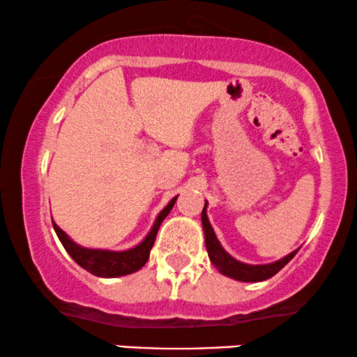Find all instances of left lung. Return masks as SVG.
Segmentation results:
<instances>
[{
  "label": "left lung",
  "mask_w": 357,
  "mask_h": 357,
  "mask_svg": "<svg viewBox=\"0 0 357 357\" xmlns=\"http://www.w3.org/2000/svg\"><path fill=\"white\" fill-rule=\"evenodd\" d=\"M206 207H207V201L201 214L202 231H204V237H206V249H207V254H209L212 265H214L220 273L225 275V277L238 280V282H264V280H267L270 277H273L275 273H278L280 270L285 267L288 261L296 255V252H298V250H293L291 254L283 257V259L267 265L242 264V261L236 260L234 257L229 255L227 252L222 249V245H220L218 237H215V232L214 229H212L209 219H207Z\"/></svg>",
  "instance_id": "obj_1"
}]
</instances>
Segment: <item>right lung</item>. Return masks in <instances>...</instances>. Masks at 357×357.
Instances as JSON below:
<instances>
[{
  "instance_id": "right-lung-1",
  "label": "right lung",
  "mask_w": 357,
  "mask_h": 357,
  "mask_svg": "<svg viewBox=\"0 0 357 357\" xmlns=\"http://www.w3.org/2000/svg\"><path fill=\"white\" fill-rule=\"evenodd\" d=\"M178 199V196L173 197L169 201V204L165 207L163 211L158 214V218L153 224L151 231L148 232L145 241H142L138 245H135L133 249L114 252V250H103V249H87V247H80L79 243H75L67 234L62 231L56 222H52L54 231H56L59 241L62 242L64 249L67 250L72 259H74L80 267L87 270V272L97 275V277L103 278H115V277H123V275H130L137 272L146 264V260L150 259V250L155 243L158 229H160L161 222H163L166 215L169 214V211L173 209L174 202Z\"/></svg>"
}]
</instances>
